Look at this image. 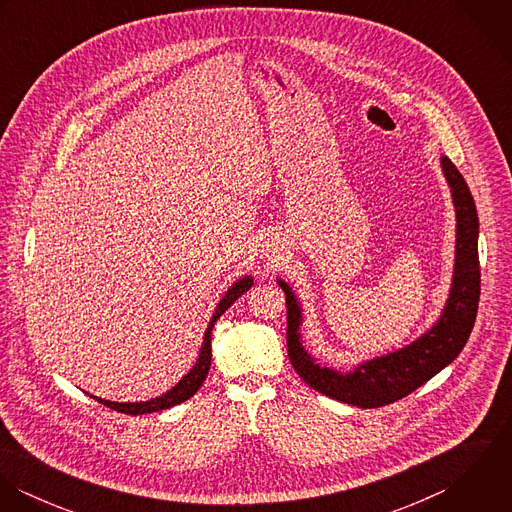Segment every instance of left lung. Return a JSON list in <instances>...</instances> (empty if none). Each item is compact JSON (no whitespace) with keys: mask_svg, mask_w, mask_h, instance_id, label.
I'll list each match as a JSON object with an SVG mask.
<instances>
[{"mask_svg":"<svg viewBox=\"0 0 512 512\" xmlns=\"http://www.w3.org/2000/svg\"><path fill=\"white\" fill-rule=\"evenodd\" d=\"M445 179L451 187V197L457 213V244H455V276L451 293L438 323L412 345L390 353L386 357L359 365L353 372L341 374L331 368L317 365L301 347L299 323L301 309L295 295L278 282L286 293L288 307V357L295 372L317 392L359 408H378L392 404L422 384H426L441 368L449 365L465 347L475 325L481 270H479V219L471 191L451 163L441 157Z\"/></svg>","mask_w":512,"mask_h":512,"instance_id":"1","label":"left lung"}]
</instances>
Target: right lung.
Wrapping results in <instances>:
<instances>
[{
    "mask_svg": "<svg viewBox=\"0 0 512 512\" xmlns=\"http://www.w3.org/2000/svg\"><path fill=\"white\" fill-rule=\"evenodd\" d=\"M252 288V278L246 276L242 278L240 282H236L228 292L224 293V297L220 299L219 305H217V311L205 331V343L201 347V355H199V361L195 363V366L191 368V372H187L177 386H173L169 392H165L163 396L159 398H153L149 402H110V400H102V398H96L92 396L94 400H98L100 404H104L106 408H112L116 412H122V414H130V416H140V414H149V412H159V410H165V408H171V406H177L185 400H189L199 388L201 384L205 382L207 374H209V368H211V333H213V327L217 323L220 315L242 295L244 292H248Z\"/></svg>",
    "mask_w": 512,
    "mask_h": 512,
    "instance_id": "1",
    "label": "right lung"
}]
</instances>
